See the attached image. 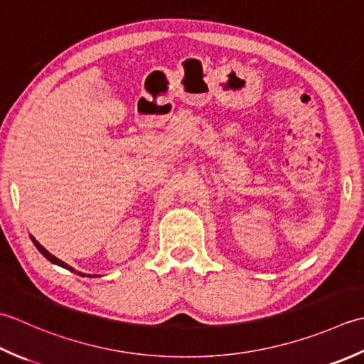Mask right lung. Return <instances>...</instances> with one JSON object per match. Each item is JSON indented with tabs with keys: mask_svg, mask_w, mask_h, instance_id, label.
Here are the masks:
<instances>
[{
	"mask_svg": "<svg viewBox=\"0 0 364 364\" xmlns=\"http://www.w3.org/2000/svg\"><path fill=\"white\" fill-rule=\"evenodd\" d=\"M31 240H33V243L36 245V248H37V250H39V251H41V253H42L43 256H46V257L48 259V261H50V262H53V264H56V265H59V267H64V269H69L70 272H75V270H73V269H72V267H69L68 264H64L63 261H59V259H58V257H55L53 255H50V253H48V251H47L46 248H43V247H42V245H41L39 242H37V240L34 239V237H31ZM75 273H77V275H80V277H86V275H83V273H80V272H75ZM89 277H91V275H89Z\"/></svg>",
	"mask_w": 364,
	"mask_h": 364,
	"instance_id": "obj_1",
	"label": "right lung"
}]
</instances>
